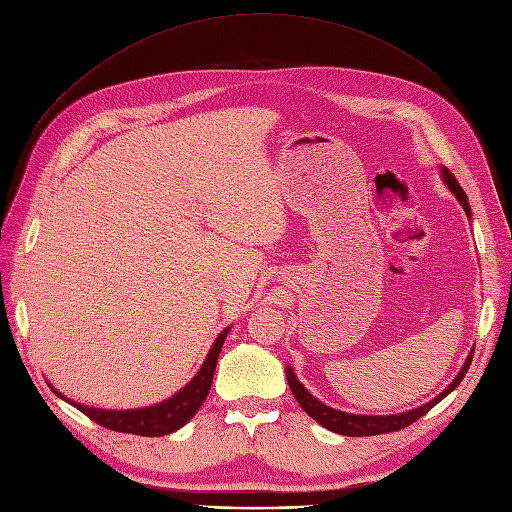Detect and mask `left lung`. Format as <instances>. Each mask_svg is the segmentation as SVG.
Instances as JSON below:
<instances>
[{"instance_id": "8db88e82", "label": "left lung", "mask_w": 512, "mask_h": 512, "mask_svg": "<svg viewBox=\"0 0 512 512\" xmlns=\"http://www.w3.org/2000/svg\"><path fill=\"white\" fill-rule=\"evenodd\" d=\"M442 177L446 181L448 188H451V192L457 196V200L461 203V207L466 209L468 218H470V205H468V196L466 192L461 190L459 181L455 179V175L451 173L448 168H442ZM472 356L474 352H470L466 365L461 367L459 376L453 380V384L448 386V389L444 393H440L436 399L429 401V404L416 408V410H410V412H401V414H393V416H356V414H346V412H339V410H333L329 406H324L322 401H318L314 395H309V391L303 389V384L297 380V376L292 374V369L286 367V378H288V386L292 395L297 397L299 406L314 418V421H318L322 427H327L335 433H342V436H350V438H361V436H378V433H391V431H399L404 429L408 425H412L414 421H418V418L425 416L433 406L438 404V401H442L448 393H451L455 386L463 380V376L468 374L470 369V363H472Z\"/></svg>"}]
</instances>
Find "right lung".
Returning a JSON list of instances; mask_svg holds the SVG:
<instances>
[{
    "label": "right lung",
    "instance_id": "right-lung-1",
    "mask_svg": "<svg viewBox=\"0 0 512 512\" xmlns=\"http://www.w3.org/2000/svg\"><path fill=\"white\" fill-rule=\"evenodd\" d=\"M226 335H228V329L222 331L220 337L215 339L207 361L203 363V367H200L196 378L185 386V389H181L175 397L166 399L164 404L143 408V410H98V408L74 404V401H70V404L74 408H79L94 423L113 431L134 433V436H147V438H158V436H166V433H173L188 423L190 418L198 412V408L203 406V401L207 399L213 374H215V365H218V356ZM59 397L66 399L64 395Z\"/></svg>",
    "mask_w": 512,
    "mask_h": 512
}]
</instances>
